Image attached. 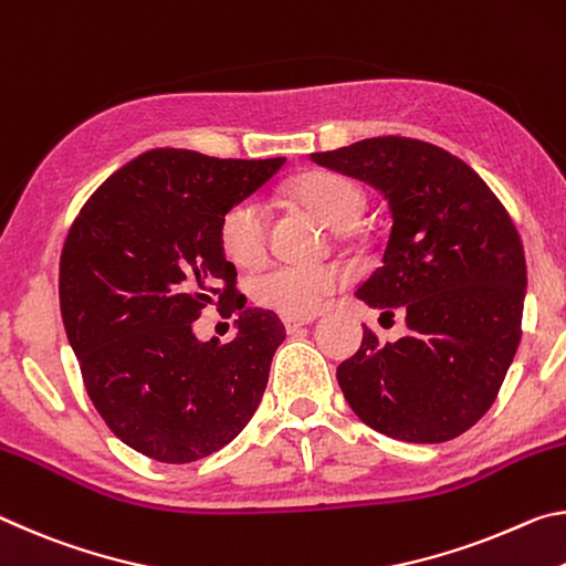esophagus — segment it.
Segmentation results:
<instances>
[{"label":"esophagus","mask_w":566,"mask_h":566,"mask_svg":"<svg viewBox=\"0 0 566 566\" xmlns=\"http://www.w3.org/2000/svg\"><path fill=\"white\" fill-rule=\"evenodd\" d=\"M313 321H316L313 316H303V318L285 316V318H283V326H285V331H289V333H295V331H301L303 326H308V323H313Z\"/></svg>","instance_id":"esophagus-1"}]
</instances>
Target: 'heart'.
Instances as JSON below:
<instances>
[{"label":"heart","mask_w":566,"mask_h":566,"mask_svg":"<svg viewBox=\"0 0 566 566\" xmlns=\"http://www.w3.org/2000/svg\"><path fill=\"white\" fill-rule=\"evenodd\" d=\"M293 196L340 233L358 228L366 216V192L338 172L305 175L295 182ZM220 245L238 265L261 261L268 248V210L261 200L245 198L228 208L220 220ZM346 277L338 265L275 263L250 277V293L265 308L303 318L318 313Z\"/></svg>","instance_id":"obj_1"}]
</instances>
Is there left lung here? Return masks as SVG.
I'll use <instances>...</instances> for the list:
<instances>
[{
    "instance_id": "1",
    "label": "left lung",
    "mask_w": 566,
    "mask_h": 566,
    "mask_svg": "<svg viewBox=\"0 0 566 566\" xmlns=\"http://www.w3.org/2000/svg\"><path fill=\"white\" fill-rule=\"evenodd\" d=\"M321 168L381 190L391 210L384 265L356 291L409 336L364 331L336 378L360 421L386 437L441 443L494 403L522 338L526 261L512 218L464 160L411 137L313 153Z\"/></svg>"
}]
</instances>
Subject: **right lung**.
Wrapping results in <instances>:
<instances>
[{
	"label": "right lung",
	"mask_w": 566,
	"mask_h": 566,
	"mask_svg": "<svg viewBox=\"0 0 566 566\" xmlns=\"http://www.w3.org/2000/svg\"><path fill=\"white\" fill-rule=\"evenodd\" d=\"M283 165L160 147L109 175L72 222L60 261L64 331L92 403L129 449L190 464L233 441L261 403L285 328L235 293L220 220ZM216 294L239 311L230 345L191 331Z\"/></svg>",
	"instance_id": "1"
}]
</instances>
